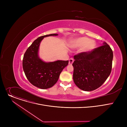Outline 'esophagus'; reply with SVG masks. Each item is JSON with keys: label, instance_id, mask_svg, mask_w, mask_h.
<instances>
[{"label": "esophagus", "instance_id": "34e87169", "mask_svg": "<svg viewBox=\"0 0 127 127\" xmlns=\"http://www.w3.org/2000/svg\"><path fill=\"white\" fill-rule=\"evenodd\" d=\"M74 60L72 58L69 59V64L71 65L73 63V62H74Z\"/></svg>", "mask_w": 127, "mask_h": 127}]
</instances>
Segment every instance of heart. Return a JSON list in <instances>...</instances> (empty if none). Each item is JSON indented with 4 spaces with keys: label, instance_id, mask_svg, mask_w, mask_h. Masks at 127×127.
<instances>
[{
    "label": "heart",
    "instance_id": "obj_1",
    "mask_svg": "<svg viewBox=\"0 0 127 127\" xmlns=\"http://www.w3.org/2000/svg\"><path fill=\"white\" fill-rule=\"evenodd\" d=\"M96 46L95 41L86 37H79L71 43V46L74 48L83 47V50L88 51L93 49Z\"/></svg>",
    "mask_w": 127,
    "mask_h": 127
}]
</instances>
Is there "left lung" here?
Returning <instances> with one entry per match:
<instances>
[{"label": "left lung", "mask_w": 127, "mask_h": 127, "mask_svg": "<svg viewBox=\"0 0 127 127\" xmlns=\"http://www.w3.org/2000/svg\"><path fill=\"white\" fill-rule=\"evenodd\" d=\"M113 58V51L105 42L91 51L75 55L72 63L75 84L84 91H92L101 86L111 74Z\"/></svg>", "instance_id": "1"}]
</instances>
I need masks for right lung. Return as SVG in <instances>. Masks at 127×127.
Listing matches in <instances>:
<instances>
[{"mask_svg":"<svg viewBox=\"0 0 127 127\" xmlns=\"http://www.w3.org/2000/svg\"><path fill=\"white\" fill-rule=\"evenodd\" d=\"M50 34L41 36L36 39L25 52L23 60V67L29 81L41 89L51 88L58 81L63 69L67 66L68 61L45 62L40 59L38 52L40 43L45 37L57 36Z\"/></svg>","mask_w":127,"mask_h":127,"instance_id":"1","label":"right lung"}]
</instances>
